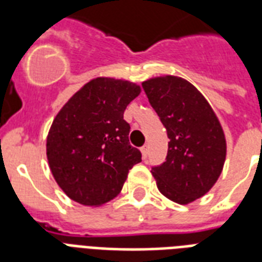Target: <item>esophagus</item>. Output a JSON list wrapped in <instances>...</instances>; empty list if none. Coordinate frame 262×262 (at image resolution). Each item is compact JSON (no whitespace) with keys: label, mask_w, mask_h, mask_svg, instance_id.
Instances as JSON below:
<instances>
[{"label":"esophagus","mask_w":262,"mask_h":262,"mask_svg":"<svg viewBox=\"0 0 262 262\" xmlns=\"http://www.w3.org/2000/svg\"><path fill=\"white\" fill-rule=\"evenodd\" d=\"M141 155H143V158H147V155H148V145H144V147H141Z\"/></svg>","instance_id":"1"}]
</instances>
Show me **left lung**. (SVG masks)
<instances>
[{
  "mask_svg": "<svg viewBox=\"0 0 262 262\" xmlns=\"http://www.w3.org/2000/svg\"><path fill=\"white\" fill-rule=\"evenodd\" d=\"M143 88L170 139L166 162L152 168L156 186L174 203H193L211 190L223 171V127L204 95L182 77H152L143 81Z\"/></svg>",
  "mask_w": 262,
  "mask_h": 262,
  "instance_id": "8db88e82",
  "label": "left lung"
}]
</instances>
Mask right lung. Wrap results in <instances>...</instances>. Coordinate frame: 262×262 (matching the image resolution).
I'll list each match as a JSON object with an SVG mask.
<instances>
[{
	"mask_svg": "<svg viewBox=\"0 0 262 262\" xmlns=\"http://www.w3.org/2000/svg\"><path fill=\"white\" fill-rule=\"evenodd\" d=\"M141 87L113 77L84 84L55 115L46 140L49 167L71 200L100 207L119 194L127 172L141 162L129 144L126 106Z\"/></svg>",
	"mask_w": 262,
	"mask_h": 262,
	"instance_id": "obj_1",
	"label": "right lung"
}]
</instances>
